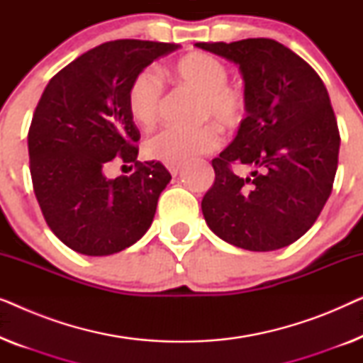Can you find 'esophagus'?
<instances>
[{
  "instance_id": "1",
  "label": "esophagus",
  "mask_w": 363,
  "mask_h": 363,
  "mask_svg": "<svg viewBox=\"0 0 363 363\" xmlns=\"http://www.w3.org/2000/svg\"><path fill=\"white\" fill-rule=\"evenodd\" d=\"M167 168H168V172H170L173 177H177L178 173H180V170H182V163H167Z\"/></svg>"
}]
</instances>
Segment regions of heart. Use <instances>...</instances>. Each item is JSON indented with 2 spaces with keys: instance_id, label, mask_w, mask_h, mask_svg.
Returning <instances> with one entry per match:
<instances>
[{
  "instance_id": "1",
  "label": "heart",
  "mask_w": 363,
  "mask_h": 363,
  "mask_svg": "<svg viewBox=\"0 0 363 363\" xmlns=\"http://www.w3.org/2000/svg\"><path fill=\"white\" fill-rule=\"evenodd\" d=\"M173 81L200 94V118H215L220 125L235 128L245 118V94L228 84L230 71L221 59L208 52H191L178 59L170 69ZM162 86L152 72L133 79L127 94V108L132 121L150 128L160 116ZM221 133L215 123L191 130L163 128L145 142L148 158L163 163H183L220 147Z\"/></svg>"
}]
</instances>
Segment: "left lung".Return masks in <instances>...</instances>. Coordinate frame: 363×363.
Returning <instances> with one entry per match:
<instances>
[{
  "mask_svg": "<svg viewBox=\"0 0 363 363\" xmlns=\"http://www.w3.org/2000/svg\"><path fill=\"white\" fill-rule=\"evenodd\" d=\"M235 62L245 81L246 118L211 162L203 196L206 225L247 251H274L306 235L320 215L339 162L340 135L317 72L284 44L266 38L196 43ZM250 168L246 179L230 163Z\"/></svg>",
  "mask_w": 363,
  "mask_h": 363,
  "instance_id": "obj_1",
  "label": "left lung"
}]
</instances>
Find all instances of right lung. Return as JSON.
<instances>
[{
    "label": "right lung",
    "instance_id": "right-lung-1",
    "mask_svg": "<svg viewBox=\"0 0 363 363\" xmlns=\"http://www.w3.org/2000/svg\"><path fill=\"white\" fill-rule=\"evenodd\" d=\"M178 44L118 39L74 59L44 89L28 133L29 170L51 231L86 256H108L145 235L172 175L137 162L140 132L127 108L138 74ZM116 156L135 162L130 177L107 179Z\"/></svg>",
    "mask_w": 363,
    "mask_h": 363
}]
</instances>
